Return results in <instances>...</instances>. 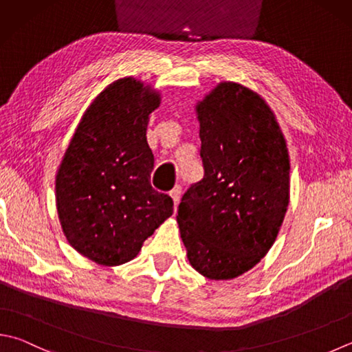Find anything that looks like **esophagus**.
Wrapping results in <instances>:
<instances>
[{"mask_svg":"<svg viewBox=\"0 0 352 352\" xmlns=\"http://www.w3.org/2000/svg\"><path fill=\"white\" fill-rule=\"evenodd\" d=\"M181 195H182V187L181 185H175L173 190L170 191V196L173 197V202H175V207H177L179 201H181Z\"/></svg>","mask_w":352,"mask_h":352,"instance_id":"34e87169","label":"esophagus"}]
</instances>
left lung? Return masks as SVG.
<instances>
[{
	"label": "left lung",
	"mask_w": 352,
	"mask_h": 352,
	"mask_svg": "<svg viewBox=\"0 0 352 352\" xmlns=\"http://www.w3.org/2000/svg\"><path fill=\"white\" fill-rule=\"evenodd\" d=\"M196 110L204 179L185 191L176 219L191 267L227 280L274 243L288 207L289 156L273 111L241 84H219Z\"/></svg>",
	"instance_id": "obj_1"
}]
</instances>
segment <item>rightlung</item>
<instances>
[{
	"label": "right lung",
	"instance_id": "obj_1",
	"mask_svg": "<svg viewBox=\"0 0 352 352\" xmlns=\"http://www.w3.org/2000/svg\"><path fill=\"white\" fill-rule=\"evenodd\" d=\"M161 98L135 78L99 94L73 135L56 175V207L69 243L99 265L131 261L173 214V199L150 184V113Z\"/></svg>",
	"mask_w": 352,
	"mask_h": 352
}]
</instances>
